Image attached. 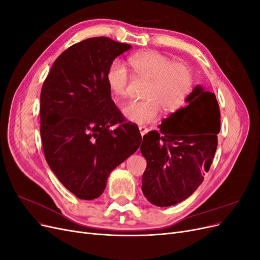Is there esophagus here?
<instances>
[{
    "instance_id": "34e87169",
    "label": "esophagus",
    "mask_w": 260,
    "mask_h": 260,
    "mask_svg": "<svg viewBox=\"0 0 260 260\" xmlns=\"http://www.w3.org/2000/svg\"><path fill=\"white\" fill-rule=\"evenodd\" d=\"M139 130H140V133H141V136H142V137L145 135V133H147V131H148V129L146 127H144V125H140Z\"/></svg>"
}]
</instances>
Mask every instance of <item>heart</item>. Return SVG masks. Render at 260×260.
I'll return each mask as SVG.
<instances>
[{"mask_svg": "<svg viewBox=\"0 0 260 260\" xmlns=\"http://www.w3.org/2000/svg\"><path fill=\"white\" fill-rule=\"evenodd\" d=\"M129 64L138 77L147 80L143 101H132L124 104L121 114L125 119L147 124L158 119L160 107L164 112H175L183 105L193 85L191 70L183 62L171 61L155 51H145L131 55ZM108 90L115 100L125 95L129 75L119 59L108 66L105 75Z\"/></svg>", "mask_w": 260, "mask_h": 260, "instance_id": "obj_1", "label": "heart"}]
</instances>
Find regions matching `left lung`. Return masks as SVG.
<instances>
[{"mask_svg": "<svg viewBox=\"0 0 260 260\" xmlns=\"http://www.w3.org/2000/svg\"><path fill=\"white\" fill-rule=\"evenodd\" d=\"M185 102L162 120L158 131L145 135L140 147L147 161L142 192L158 207L176 205L191 196L217 149L220 111L216 95L196 85Z\"/></svg>", "mask_w": 260, "mask_h": 260, "instance_id": "left-lung-1", "label": "left lung"}]
</instances>
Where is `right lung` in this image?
Instances as JSON below:
<instances>
[{
    "instance_id": "obj_1",
    "label": "right lung",
    "mask_w": 260,
    "mask_h": 260,
    "mask_svg": "<svg viewBox=\"0 0 260 260\" xmlns=\"http://www.w3.org/2000/svg\"><path fill=\"white\" fill-rule=\"evenodd\" d=\"M132 48L106 37L62 52L43 83L41 139L45 159L68 191L91 201L104 192L111 172L135 153L142 137L124 122L111 98L106 72ZM119 124L112 131V125Z\"/></svg>"
}]
</instances>
